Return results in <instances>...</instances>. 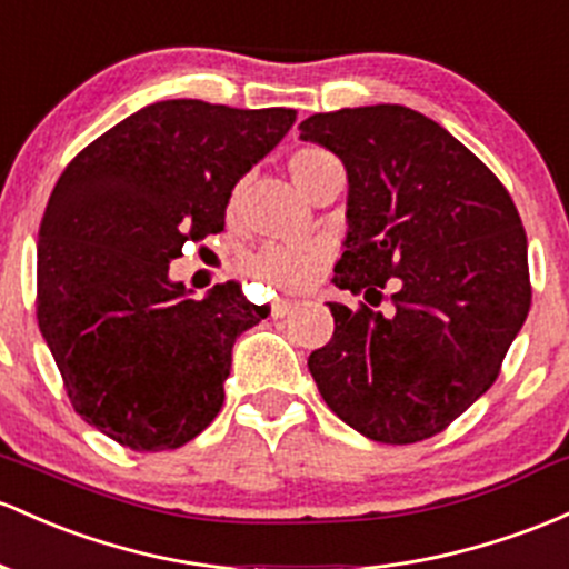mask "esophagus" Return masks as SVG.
<instances>
[{"label": "esophagus", "mask_w": 569, "mask_h": 569, "mask_svg": "<svg viewBox=\"0 0 569 569\" xmlns=\"http://www.w3.org/2000/svg\"><path fill=\"white\" fill-rule=\"evenodd\" d=\"M295 308H299V299H274V302H272V316L274 318H283V316H289Z\"/></svg>", "instance_id": "1"}]
</instances>
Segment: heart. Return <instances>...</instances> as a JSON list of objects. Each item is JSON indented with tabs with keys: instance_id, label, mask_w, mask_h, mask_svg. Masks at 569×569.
I'll list each match as a JSON object with an SVG mask.
<instances>
[{
	"instance_id": "1",
	"label": "heart",
	"mask_w": 569,
	"mask_h": 569,
	"mask_svg": "<svg viewBox=\"0 0 569 569\" xmlns=\"http://www.w3.org/2000/svg\"><path fill=\"white\" fill-rule=\"evenodd\" d=\"M335 167H340L337 156L318 146L297 148L289 159L291 178L302 191H308L316 178H321L327 170H335ZM240 197L242 183H237L232 197H229V210L237 208ZM323 259H327V248L318 246V242H310V246H267L251 261V272L274 289H302L313 280Z\"/></svg>"
}]
</instances>
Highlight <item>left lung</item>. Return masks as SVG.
I'll use <instances>...</instances> for the list:
<instances>
[{
	"label": "left lung",
	"mask_w": 569,
	"mask_h": 569,
	"mask_svg": "<svg viewBox=\"0 0 569 569\" xmlns=\"http://www.w3.org/2000/svg\"><path fill=\"white\" fill-rule=\"evenodd\" d=\"M299 132L348 172L335 286L370 305L391 286L395 308L327 302L335 332L310 353V376L356 432L389 446L427 440L491 389L527 321L521 216L476 153L402 104L316 112Z\"/></svg>",
	"instance_id": "1"
}]
</instances>
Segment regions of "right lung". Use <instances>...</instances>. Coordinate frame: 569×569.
Here are the masks:
<instances>
[{"label":"right lung","mask_w":569,"mask_h":569,"mask_svg":"<svg viewBox=\"0 0 569 569\" xmlns=\"http://www.w3.org/2000/svg\"><path fill=\"white\" fill-rule=\"evenodd\" d=\"M289 108L167 99L61 172L37 242V323L74 413L132 451L193 440L223 405L232 346L264 305L170 280L186 242L223 232L237 180L295 127Z\"/></svg>","instance_id":"add662e5"}]
</instances>
